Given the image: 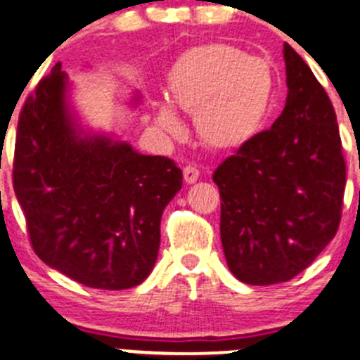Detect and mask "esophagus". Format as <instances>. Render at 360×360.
<instances>
[{"instance_id": "obj_1", "label": "esophagus", "mask_w": 360, "mask_h": 360, "mask_svg": "<svg viewBox=\"0 0 360 360\" xmlns=\"http://www.w3.org/2000/svg\"><path fill=\"white\" fill-rule=\"evenodd\" d=\"M183 176H184V181H186V184H193L197 179H199V168L188 165V167L183 168Z\"/></svg>"}]
</instances>
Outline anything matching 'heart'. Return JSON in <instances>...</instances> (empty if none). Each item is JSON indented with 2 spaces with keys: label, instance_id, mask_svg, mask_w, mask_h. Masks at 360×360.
<instances>
[{
  "label": "heart",
  "instance_id": "1",
  "mask_svg": "<svg viewBox=\"0 0 360 360\" xmlns=\"http://www.w3.org/2000/svg\"><path fill=\"white\" fill-rule=\"evenodd\" d=\"M274 71L262 57L222 43L186 50L168 71L170 98L186 112L204 145L217 150L238 148L258 134L273 105ZM168 100L154 103V124L179 138L184 125Z\"/></svg>",
  "mask_w": 360,
  "mask_h": 360
}]
</instances>
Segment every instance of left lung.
I'll list each match as a JSON object with an SVG mask.
<instances>
[{"instance_id":"1","label":"left lung","mask_w":360,"mask_h":360,"mask_svg":"<svg viewBox=\"0 0 360 360\" xmlns=\"http://www.w3.org/2000/svg\"><path fill=\"white\" fill-rule=\"evenodd\" d=\"M285 109L217 167L220 240L235 278L289 281L328 245L341 222L346 165L328 95L300 55L283 46Z\"/></svg>"}]
</instances>
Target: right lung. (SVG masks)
I'll return each instance as SVG.
<instances>
[{
  "mask_svg": "<svg viewBox=\"0 0 360 360\" xmlns=\"http://www.w3.org/2000/svg\"><path fill=\"white\" fill-rule=\"evenodd\" d=\"M57 63L22 108L14 192L35 255L71 280L124 290L150 274L163 210L183 184L172 160L145 156L80 122ZM141 100L134 93L132 105Z\"/></svg>",
  "mask_w": 360,
  "mask_h": 360,
  "instance_id": "right-lung-1",
  "label": "right lung"
}]
</instances>
